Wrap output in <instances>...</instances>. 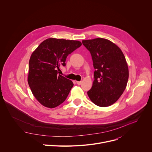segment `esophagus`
Masks as SVG:
<instances>
[{
	"label": "esophagus",
	"mask_w": 152,
	"mask_h": 152,
	"mask_svg": "<svg viewBox=\"0 0 152 152\" xmlns=\"http://www.w3.org/2000/svg\"><path fill=\"white\" fill-rule=\"evenodd\" d=\"M76 83H77V85H81L82 82H81V81H76Z\"/></svg>",
	"instance_id": "1"
}]
</instances>
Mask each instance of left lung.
Listing matches in <instances>:
<instances>
[{
  "label": "left lung",
  "instance_id": "1",
  "mask_svg": "<svg viewBox=\"0 0 152 152\" xmlns=\"http://www.w3.org/2000/svg\"><path fill=\"white\" fill-rule=\"evenodd\" d=\"M82 42L90 52L95 69L94 80L88 96L97 106H109L118 100L126 87L129 69L124 55L107 39L97 38Z\"/></svg>",
  "mask_w": 152,
  "mask_h": 152
}]
</instances>
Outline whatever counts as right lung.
Returning a JSON list of instances; mask_svg holds the SVG:
<instances>
[{
  "label": "right lung",
  "mask_w": 152,
  "mask_h": 152,
  "mask_svg": "<svg viewBox=\"0 0 152 152\" xmlns=\"http://www.w3.org/2000/svg\"><path fill=\"white\" fill-rule=\"evenodd\" d=\"M81 45L79 41L50 38L32 53L28 82L33 95L42 105L53 108L66 100L73 83L58 75V70L66 66L67 56Z\"/></svg>",
  "instance_id": "add662e5"
}]
</instances>
